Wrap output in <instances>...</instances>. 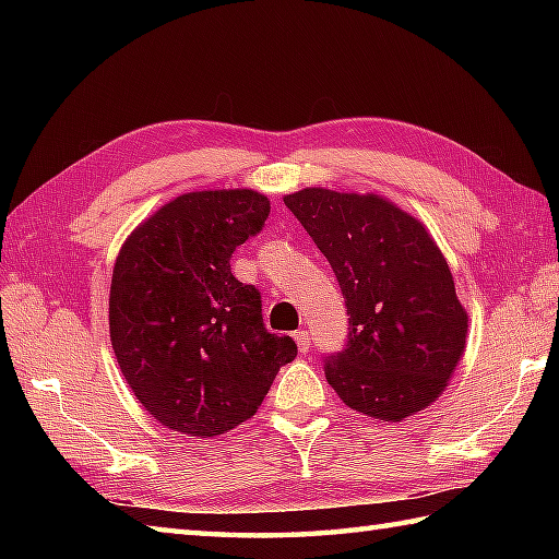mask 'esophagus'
Returning a JSON list of instances; mask_svg holds the SVG:
<instances>
[{
	"instance_id": "1",
	"label": "esophagus",
	"mask_w": 559,
	"mask_h": 559,
	"mask_svg": "<svg viewBox=\"0 0 559 559\" xmlns=\"http://www.w3.org/2000/svg\"><path fill=\"white\" fill-rule=\"evenodd\" d=\"M295 341H298V350L307 353L312 348V341L307 336V331H295Z\"/></svg>"
}]
</instances>
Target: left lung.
Returning a JSON list of instances; mask_svg holds the SVG:
<instances>
[{"mask_svg":"<svg viewBox=\"0 0 559 559\" xmlns=\"http://www.w3.org/2000/svg\"><path fill=\"white\" fill-rule=\"evenodd\" d=\"M283 201L346 300L348 343L324 360L326 382L348 408L379 420L430 406L466 348L468 314L425 225L377 194L307 187Z\"/></svg>","mask_w":559,"mask_h":559,"instance_id":"8db88e82","label":"left lung"}]
</instances>
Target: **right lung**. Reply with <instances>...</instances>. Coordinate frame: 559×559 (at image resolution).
Segmentation results:
<instances>
[{"instance_id":"1","label":"right lung","mask_w":559,"mask_h":559,"mask_svg":"<svg viewBox=\"0 0 559 559\" xmlns=\"http://www.w3.org/2000/svg\"><path fill=\"white\" fill-rule=\"evenodd\" d=\"M271 204L252 189L189 192L127 237L110 286L117 365L153 418L216 437L252 418L298 346L269 334L261 295L230 257L264 228Z\"/></svg>"}]
</instances>
